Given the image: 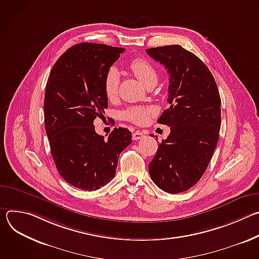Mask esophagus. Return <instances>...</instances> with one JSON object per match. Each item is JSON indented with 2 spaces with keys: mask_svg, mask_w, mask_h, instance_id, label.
Here are the masks:
<instances>
[{
  "mask_svg": "<svg viewBox=\"0 0 259 259\" xmlns=\"http://www.w3.org/2000/svg\"><path fill=\"white\" fill-rule=\"evenodd\" d=\"M143 137V133L140 132V131H136L134 133H132V139L133 140H139Z\"/></svg>",
  "mask_w": 259,
  "mask_h": 259,
  "instance_id": "esophagus-1",
  "label": "esophagus"
}]
</instances>
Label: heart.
Masks as SVG:
<instances>
[{
  "label": "heart",
  "instance_id": "heart-1",
  "mask_svg": "<svg viewBox=\"0 0 259 259\" xmlns=\"http://www.w3.org/2000/svg\"><path fill=\"white\" fill-rule=\"evenodd\" d=\"M129 68L133 75L145 86L150 83H156L158 80V73L154 65L145 59L135 58L130 61ZM120 76L116 68H110L106 72L103 81V88L105 96L108 100H114L119 91ZM153 114V108L144 105L130 106L123 112V119L136 125H143L149 120Z\"/></svg>",
  "mask_w": 259,
  "mask_h": 259
}]
</instances>
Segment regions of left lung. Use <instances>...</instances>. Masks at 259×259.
Wrapping results in <instances>:
<instances>
[{
	"mask_svg": "<svg viewBox=\"0 0 259 259\" xmlns=\"http://www.w3.org/2000/svg\"><path fill=\"white\" fill-rule=\"evenodd\" d=\"M145 51L170 77V106L158 120L170 127V134L158 142L149 171L161 190L178 194L195 186L213 156L221 124L220 95L211 71L194 53L179 45Z\"/></svg>",
	"mask_w": 259,
	"mask_h": 259,
	"instance_id": "left-lung-1",
	"label": "left lung"
}]
</instances>
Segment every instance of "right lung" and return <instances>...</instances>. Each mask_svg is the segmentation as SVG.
<instances>
[{
  "label": "right lung",
  "instance_id": "add662e5",
  "mask_svg": "<svg viewBox=\"0 0 259 259\" xmlns=\"http://www.w3.org/2000/svg\"><path fill=\"white\" fill-rule=\"evenodd\" d=\"M124 51L76 44L58 58L47 81L44 114L51 155L60 176L83 191L99 190L113 180L120 154L131 143L126 128H115L104 139L93 126L107 108L104 77Z\"/></svg>",
  "mask_w": 259,
  "mask_h": 259
}]
</instances>
